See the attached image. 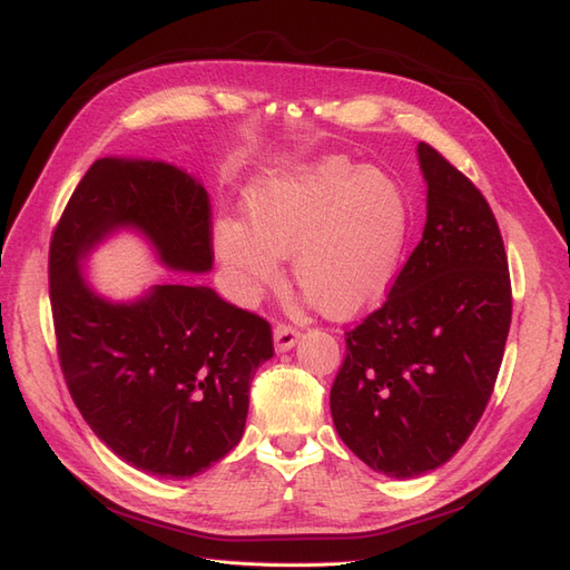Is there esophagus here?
<instances>
[{
    "label": "esophagus",
    "mask_w": 570,
    "mask_h": 570,
    "mask_svg": "<svg viewBox=\"0 0 570 570\" xmlns=\"http://www.w3.org/2000/svg\"><path fill=\"white\" fill-rule=\"evenodd\" d=\"M298 338H301L298 328H293L288 324L274 326V347H277V353H288L291 347L298 343Z\"/></svg>",
    "instance_id": "1"
}]
</instances>
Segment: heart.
I'll use <instances>...</instances> for the list:
<instances>
[{
	"mask_svg": "<svg viewBox=\"0 0 570 570\" xmlns=\"http://www.w3.org/2000/svg\"><path fill=\"white\" fill-rule=\"evenodd\" d=\"M246 217H223L213 244L238 301L253 303L282 279L293 282L322 315L351 320L383 301L410 236V204L397 181L341 156H324L255 181Z\"/></svg>",
	"mask_w": 570,
	"mask_h": 570,
	"instance_id": "1",
	"label": "heart"
}]
</instances>
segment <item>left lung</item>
I'll return each instance as SVG.
<instances>
[{
  "label": "left lung",
  "mask_w": 570,
  "mask_h": 570,
  "mask_svg": "<svg viewBox=\"0 0 570 570\" xmlns=\"http://www.w3.org/2000/svg\"><path fill=\"white\" fill-rule=\"evenodd\" d=\"M416 154L424 236L385 303L345 334L328 397L343 443L391 479L429 473L466 443L511 324L507 253L485 196L433 146Z\"/></svg>",
  "instance_id": "obj_1"
}]
</instances>
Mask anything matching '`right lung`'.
I'll list each match as a JSON object with an SVG mask.
<instances>
[{
  "label": "right lung",
  "mask_w": 570,
  "mask_h": 570,
  "mask_svg": "<svg viewBox=\"0 0 570 570\" xmlns=\"http://www.w3.org/2000/svg\"><path fill=\"white\" fill-rule=\"evenodd\" d=\"M132 227L165 267H213L210 198L163 160L99 158L72 191L49 246V298L72 402L106 448L160 479H191L238 445L248 391L274 355L269 322L208 286L158 284L111 303L80 263Z\"/></svg>",
  "instance_id": "1"
}]
</instances>
